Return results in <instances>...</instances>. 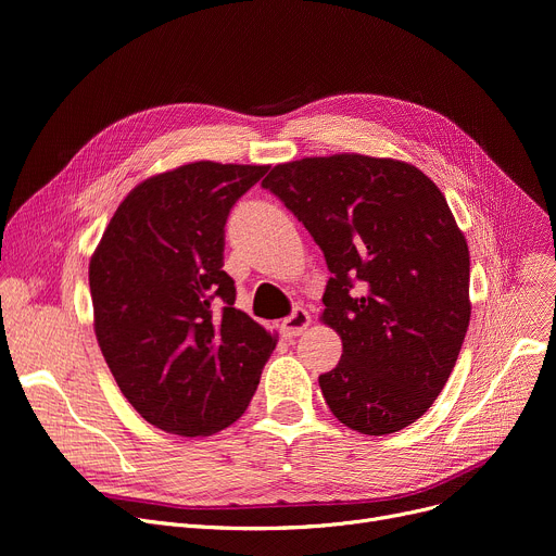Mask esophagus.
<instances>
[{
  "label": "esophagus",
  "mask_w": 556,
  "mask_h": 556,
  "mask_svg": "<svg viewBox=\"0 0 556 556\" xmlns=\"http://www.w3.org/2000/svg\"><path fill=\"white\" fill-rule=\"evenodd\" d=\"M308 325H311L308 311L295 308L288 317L281 319V333H283L286 338H295V336H302V333L308 329Z\"/></svg>",
  "instance_id": "1"
}]
</instances>
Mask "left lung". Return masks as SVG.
I'll return each mask as SVG.
<instances>
[{
	"instance_id": "left-lung-1",
	"label": "left lung",
	"mask_w": 556,
	"mask_h": 556,
	"mask_svg": "<svg viewBox=\"0 0 556 556\" xmlns=\"http://www.w3.org/2000/svg\"><path fill=\"white\" fill-rule=\"evenodd\" d=\"M270 189L323 248L331 279L323 323L342 358L319 376L346 428L390 434L444 390L469 329V245L417 166L358 153L277 164Z\"/></svg>"
}]
</instances>
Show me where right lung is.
<instances>
[{"label":"right lung","instance_id":"1","mask_svg":"<svg viewBox=\"0 0 556 556\" xmlns=\"http://www.w3.org/2000/svg\"><path fill=\"white\" fill-rule=\"evenodd\" d=\"M268 166L191 162L139 182L90 258L94 333L151 426L210 437L237 421L277 336L233 308L223 270L231 204Z\"/></svg>","mask_w":556,"mask_h":556}]
</instances>
